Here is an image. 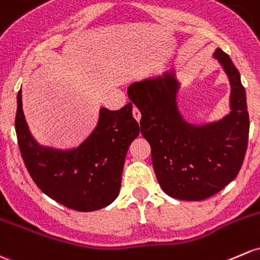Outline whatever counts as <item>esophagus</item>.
I'll return each instance as SVG.
<instances>
[{
	"mask_svg": "<svg viewBox=\"0 0 260 260\" xmlns=\"http://www.w3.org/2000/svg\"><path fill=\"white\" fill-rule=\"evenodd\" d=\"M132 113H133V117H135V119L137 122H139L141 121V112H139V109L137 108V107H133V109H132Z\"/></svg>",
	"mask_w": 260,
	"mask_h": 260,
	"instance_id": "esophagus-1",
	"label": "esophagus"
}]
</instances>
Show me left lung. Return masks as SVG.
Listing matches in <instances>:
<instances>
[{"label":"left lung","mask_w":260,"mask_h":260,"mask_svg":"<svg viewBox=\"0 0 260 260\" xmlns=\"http://www.w3.org/2000/svg\"><path fill=\"white\" fill-rule=\"evenodd\" d=\"M214 56L232 86V112L217 123L197 127L183 121L173 71L128 88V97L141 111V133L151 144L159 185L182 201H203L220 192L238 176L247 152L249 114L239 71L220 48Z\"/></svg>","instance_id":"1"}]
</instances>
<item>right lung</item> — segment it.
I'll return each instance as SVG.
<instances>
[{"instance_id":"right-lung-1","label":"right lung","mask_w":260,"mask_h":260,"mask_svg":"<svg viewBox=\"0 0 260 260\" xmlns=\"http://www.w3.org/2000/svg\"><path fill=\"white\" fill-rule=\"evenodd\" d=\"M15 127L22 159L37 187L53 201L78 212L105 208L117 198L125 154L139 135L129 102L119 111L101 109L97 128L78 148L58 151L41 147L24 121L21 89Z\"/></svg>"}]
</instances>
